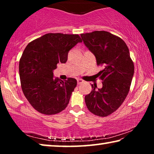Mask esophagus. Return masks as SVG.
I'll use <instances>...</instances> for the list:
<instances>
[{"label":"esophagus","instance_id":"34e87169","mask_svg":"<svg viewBox=\"0 0 154 154\" xmlns=\"http://www.w3.org/2000/svg\"><path fill=\"white\" fill-rule=\"evenodd\" d=\"M84 82V81L82 79H77V83L78 84H81V83H82Z\"/></svg>","mask_w":154,"mask_h":154}]
</instances>
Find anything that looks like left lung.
I'll use <instances>...</instances> for the list:
<instances>
[{
    "label": "left lung",
    "mask_w": 154,
    "mask_h": 154,
    "mask_svg": "<svg viewBox=\"0 0 154 154\" xmlns=\"http://www.w3.org/2000/svg\"><path fill=\"white\" fill-rule=\"evenodd\" d=\"M83 43L95 56L103 70L97 74L103 87L92 85L91 92L85 96L90 112L100 117L113 113L123 103L129 92L134 75V64L126 43L106 31L82 34Z\"/></svg>",
    "instance_id": "left-lung-1"
}]
</instances>
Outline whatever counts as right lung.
Returning <instances> with one entry per match:
<instances>
[{"label":"right lung","mask_w":154,"mask_h":154,"mask_svg":"<svg viewBox=\"0 0 154 154\" xmlns=\"http://www.w3.org/2000/svg\"><path fill=\"white\" fill-rule=\"evenodd\" d=\"M82 41L78 35L48 33L28 44L21 57V85L28 102L39 113L63 111L77 85V80L54 77L57 64L67 61L68 54Z\"/></svg>","instance_id":"add662e5"}]
</instances>
